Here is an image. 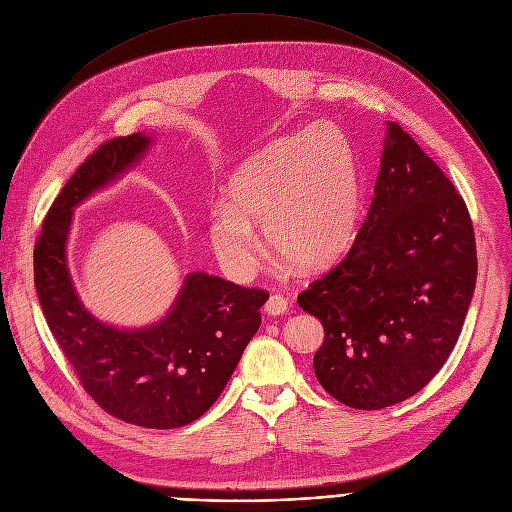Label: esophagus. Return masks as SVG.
Masks as SVG:
<instances>
[{"mask_svg": "<svg viewBox=\"0 0 512 512\" xmlns=\"http://www.w3.org/2000/svg\"><path fill=\"white\" fill-rule=\"evenodd\" d=\"M289 310V300L283 298L281 294H275L271 296L269 300H266L264 304V312L269 316H279V314H285Z\"/></svg>", "mask_w": 512, "mask_h": 512, "instance_id": "34e87169", "label": "esophagus"}]
</instances>
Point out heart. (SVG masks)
<instances>
[{
    "mask_svg": "<svg viewBox=\"0 0 512 512\" xmlns=\"http://www.w3.org/2000/svg\"><path fill=\"white\" fill-rule=\"evenodd\" d=\"M362 187L352 145L337 129L279 139L243 162L227 204L208 216V239L223 269L239 281L256 275L264 229L269 246L304 271L342 258L358 235Z\"/></svg>",
    "mask_w": 512,
    "mask_h": 512,
    "instance_id": "b5f03b06",
    "label": "heart"
}]
</instances>
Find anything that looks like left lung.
<instances>
[{
	"instance_id": "1",
	"label": "left lung",
	"mask_w": 512,
	"mask_h": 512,
	"mask_svg": "<svg viewBox=\"0 0 512 512\" xmlns=\"http://www.w3.org/2000/svg\"><path fill=\"white\" fill-rule=\"evenodd\" d=\"M475 279L465 202L415 139L387 123L375 198L352 250L298 296L325 327L316 379L360 410L415 396L454 350Z\"/></svg>"
}]
</instances>
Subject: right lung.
I'll list each match as a JSON object with an SVG mask.
<instances>
[{"label": "right lung", "instance_id": "add662e5", "mask_svg": "<svg viewBox=\"0 0 512 512\" xmlns=\"http://www.w3.org/2000/svg\"><path fill=\"white\" fill-rule=\"evenodd\" d=\"M152 145L154 137L143 131L116 137L77 168L45 216L35 246V287L85 392L120 421L173 429L200 419L221 396L260 327L269 294L191 271L173 306L150 325L118 327L83 304L68 269L75 210L123 179Z\"/></svg>", "mask_w": 512, "mask_h": 512}]
</instances>
